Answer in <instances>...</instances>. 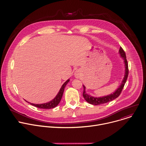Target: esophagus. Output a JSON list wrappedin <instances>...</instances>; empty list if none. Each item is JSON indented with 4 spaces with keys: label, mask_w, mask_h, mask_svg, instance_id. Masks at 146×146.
I'll use <instances>...</instances> for the list:
<instances>
[{
    "label": "esophagus",
    "mask_w": 146,
    "mask_h": 146,
    "mask_svg": "<svg viewBox=\"0 0 146 146\" xmlns=\"http://www.w3.org/2000/svg\"><path fill=\"white\" fill-rule=\"evenodd\" d=\"M74 76H75V77H76V78H80L81 76V71L80 70H77L74 72Z\"/></svg>",
    "instance_id": "esophagus-1"
}]
</instances>
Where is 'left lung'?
Returning a JSON list of instances; mask_svg holds the SVG:
<instances>
[{"label":"left lung","mask_w":146,"mask_h":146,"mask_svg":"<svg viewBox=\"0 0 146 146\" xmlns=\"http://www.w3.org/2000/svg\"><path fill=\"white\" fill-rule=\"evenodd\" d=\"M119 54L121 55V57L123 59V62H124V65H125V75L122 81L121 84L119 86V87L115 90V92H114L113 94H111L107 96H104L102 97H94L88 94H87L86 92V87L83 85V87H84V91H83V97L85 99V100L89 103L92 104L93 105H101V104L103 103H106L109 102H111L117 98L120 95L125 84L127 81L128 76V62L126 58V55L125 52H124L122 47H120L119 50Z\"/></svg>","instance_id":"8db88e82"}]
</instances>
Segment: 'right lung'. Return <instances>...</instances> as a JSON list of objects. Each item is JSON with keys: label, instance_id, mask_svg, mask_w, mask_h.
<instances>
[{"label": "right lung", "instance_id": "obj_1", "mask_svg": "<svg viewBox=\"0 0 146 146\" xmlns=\"http://www.w3.org/2000/svg\"><path fill=\"white\" fill-rule=\"evenodd\" d=\"M69 81H70V80L68 79L65 82L64 84L62 86L59 92L58 93V94L56 95L55 98H54L52 100H51L47 103H42V104H34V103H31V104L32 105L36 106V108H38L40 109H50L55 108L59 103V102L62 99V95H63V93H64L65 88L66 84L69 82Z\"/></svg>", "mask_w": 146, "mask_h": 146}]
</instances>
